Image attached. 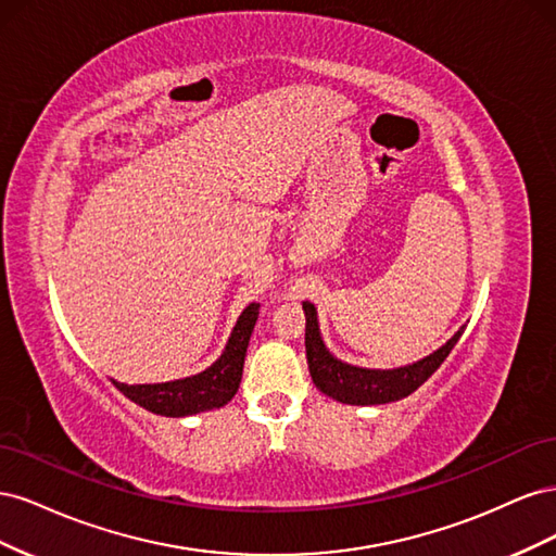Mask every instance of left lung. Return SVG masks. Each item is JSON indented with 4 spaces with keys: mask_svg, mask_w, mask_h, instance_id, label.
Returning <instances> with one entry per match:
<instances>
[{
    "mask_svg": "<svg viewBox=\"0 0 556 556\" xmlns=\"http://www.w3.org/2000/svg\"><path fill=\"white\" fill-rule=\"evenodd\" d=\"M304 313L306 359L311 368V378L319 392L341 403H348V406H380V403H392L413 394L417 387L425 384L435 368L445 362V357L450 355L452 348L457 345L466 329V325L459 327V331L454 333L445 345L431 352L425 359H417L399 368H364L341 362L327 350L323 333H319L317 308L311 301H304Z\"/></svg>",
    "mask_w": 556,
    "mask_h": 556,
    "instance_id": "8db88e82",
    "label": "left lung"
}]
</instances>
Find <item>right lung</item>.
I'll return each mask as SVG.
<instances>
[{"label":"right lung","instance_id":"1","mask_svg":"<svg viewBox=\"0 0 556 556\" xmlns=\"http://www.w3.org/2000/svg\"><path fill=\"white\" fill-rule=\"evenodd\" d=\"M260 315V304H248L239 315L237 325L231 329L229 341L206 371L197 376H188L169 382L155 384H125L111 378V382L121 390L127 399L139 403L141 408L164 415V417H185L206 413L213 408H223L239 392L245 350L250 343L252 329H255Z\"/></svg>","mask_w":556,"mask_h":556}]
</instances>
